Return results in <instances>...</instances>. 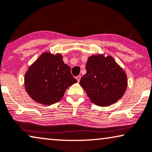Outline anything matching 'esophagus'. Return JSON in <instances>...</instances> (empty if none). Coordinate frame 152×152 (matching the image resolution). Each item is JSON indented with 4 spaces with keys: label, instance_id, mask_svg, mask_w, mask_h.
Masks as SVG:
<instances>
[{
    "label": "esophagus",
    "instance_id": "34e87169",
    "mask_svg": "<svg viewBox=\"0 0 152 152\" xmlns=\"http://www.w3.org/2000/svg\"><path fill=\"white\" fill-rule=\"evenodd\" d=\"M76 80H77V81H78V82H79V81H80V76H76Z\"/></svg>",
    "mask_w": 152,
    "mask_h": 152
}]
</instances>
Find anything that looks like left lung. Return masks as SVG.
Segmentation results:
<instances>
[{
    "instance_id": "1",
    "label": "left lung",
    "mask_w": 152,
    "mask_h": 152,
    "mask_svg": "<svg viewBox=\"0 0 152 152\" xmlns=\"http://www.w3.org/2000/svg\"><path fill=\"white\" fill-rule=\"evenodd\" d=\"M86 72L80 85L96 105L109 106L124 95L127 76L111 56L92 55L86 63Z\"/></svg>"
}]
</instances>
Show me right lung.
<instances>
[{
    "instance_id": "1",
    "label": "right lung",
    "mask_w": 152,
    "mask_h": 152,
    "mask_svg": "<svg viewBox=\"0 0 152 152\" xmlns=\"http://www.w3.org/2000/svg\"><path fill=\"white\" fill-rule=\"evenodd\" d=\"M62 58L60 54L44 53L26 72L25 88L36 102L45 105L56 103L68 87L77 82Z\"/></svg>"
}]
</instances>
